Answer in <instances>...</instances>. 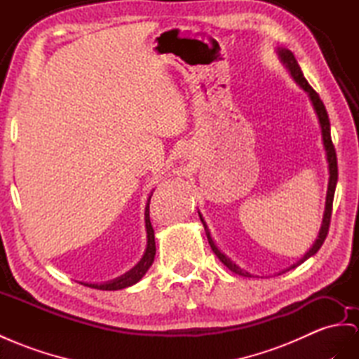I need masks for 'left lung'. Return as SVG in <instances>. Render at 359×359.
Returning a JSON list of instances; mask_svg holds the SVG:
<instances>
[{
	"label": "left lung",
	"instance_id": "obj_1",
	"mask_svg": "<svg viewBox=\"0 0 359 359\" xmlns=\"http://www.w3.org/2000/svg\"><path fill=\"white\" fill-rule=\"evenodd\" d=\"M276 51H278V56L280 59V62L285 65V68L288 69V72L291 74L292 80L296 81V83L306 92L312 106H314V110L317 114V118H318V123H320V127H321V137H323V145H325V150H326V159H327V168H329V182H327V192H326V205H325V214H323V222H321V227H320V232H318V236L316 243L312 244L311 249L303 255V258H300L296 264H292L291 267H288L287 270H283L282 273L285 271H290L291 269H296L297 265L303 264L306 259H309L311 256H314L320 247L323 245L326 236H327V232H329V224H330V214H332V203H334V194H335V188H337V180H338V167H337V153H335V149H334V144H332V137H330V123H329V116H327V112H326V107L323 104V101L320 100L317 92L311 88V85L308 83V80L305 79V76H303V72L299 67V63L296 60V57H294V54L288 50V48H276ZM198 217L201 219V223H203L205 226V231H206V236H208V241H209V245L210 249H212V252L217 255V258L222 261L226 267L240 274V276H244V278H252L253 274H250L249 271L243 270L241 267H238V265L227 258V256L224 253H222L218 250V247L215 245L212 236H210V232L209 229L205 223L203 217H201V214L198 212ZM280 274V273H279Z\"/></svg>",
	"mask_w": 359,
	"mask_h": 359
}]
</instances>
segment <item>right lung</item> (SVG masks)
<instances>
[{
  "instance_id": "right-lung-1",
  "label": "right lung",
  "mask_w": 359,
  "mask_h": 359,
  "mask_svg": "<svg viewBox=\"0 0 359 359\" xmlns=\"http://www.w3.org/2000/svg\"><path fill=\"white\" fill-rule=\"evenodd\" d=\"M151 194L149 196V200H147L145 214H144L145 215V229H147V247H145V252L142 255L141 261L137 262L132 270H128L127 273L119 276V278H115V279L107 280V282H101V283L80 282L81 285H88V287H90V288H97V290H103V291H116V290L132 287V285H135L136 282H140L144 278V274L149 271V269L151 267V264L154 261V255H156L154 231H153V226L150 223V206H149Z\"/></svg>"
}]
</instances>
